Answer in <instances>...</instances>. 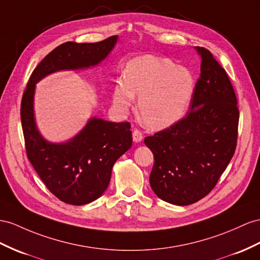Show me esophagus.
I'll use <instances>...</instances> for the list:
<instances>
[{"label": "esophagus", "instance_id": "esophagus-1", "mask_svg": "<svg viewBox=\"0 0 260 260\" xmlns=\"http://www.w3.org/2000/svg\"><path fill=\"white\" fill-rule=\"evenodd\" d=\"M133 141H134L135 143H139L143 141V134L141 131H138V129L133 131Z\"/></svg>", "mask_w": 260, "mask_h": 260}]
</instances>
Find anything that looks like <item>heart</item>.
Segmentation results:
<instances>
[{"label":"heart","instance_id":"obj_1","mask_svg":"<svg viewBox=\"0 0 260 260\" xmlns=\"http://www.w3.org/2000/svg\"><path fill=\"white\" fill-rule=\"evenodd\" d=\"M196 88L192 73L168 58L142 55L126 64L124 79L116 80L113 103L127 112L138 95L142 121L152 129L175 125L187 112Z\"/></svg>","mask_w":260,"mask_h":260}]
</instances>
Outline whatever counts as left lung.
I'll return each mask as SVG.
<instances>
[{
	"mask_svg": "<svg viewBox=\"0 0 260 260\" xmlns=\"http://www.w3.org/2000/svg\"><path fill=\"white\" fill-rule=\"evenodd\" d=\"M201 57L188 114L175 125L145 138L155 162L149 182L164 201L189 205L209 194L234 155L239 111L235 91L210 50Z\"/></svg>",
	"mask_w": 260,
	"mask_h": 260,
	"instance_id": "1",
	"label": "left lung"
}]
</instances>
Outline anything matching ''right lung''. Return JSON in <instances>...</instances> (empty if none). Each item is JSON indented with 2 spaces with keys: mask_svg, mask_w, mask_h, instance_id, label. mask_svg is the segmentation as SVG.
I'll return each instance as SVG.
<instances>
[{
  "mask_svg": "<svg viewBox=\"0 0 260 260\" xmlns=\"http://www.w3.org/2000/svg\"><path fill=\"white\" fill-rule=\"evenodd\" d=\"M117 38L111 36L102 42L83 44L67 42L58 46L32 71L24 91L21 119L26 154L46 187L64 203L88 204L104 193L113 166L132 147L131 124L92 117L70 141L50 143L41 135L35 122L36 83L57 71L99 64L114 48Z\"/></svg>",
  "mask_w": 260,
  "mask_h": 260,
  "instance_id": "obj_1",
  "label": "right lung"
}]
</instances>
